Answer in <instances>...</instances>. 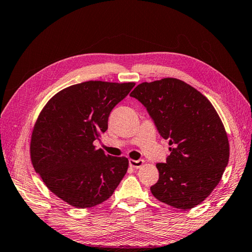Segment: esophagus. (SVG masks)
<instances>
[{
	"label": "esophagus",
	"instance_id": "obj_1",
	"mask_svg": "<svg viewBox=\"0 0 252 252\" xmlns=\"http://www.w3.org/2000/svg\"><path fill=\"white\" fill-rule=\"evenodd\" d=\"M144 160L143 159H139V160H135V159H129V166L132 167V168H140L141 166H143Z\"/></svg>",
	"mask_w": 252,
	"mask_h": 252
}]
</instances>
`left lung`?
Masks as SVG:
<instances>
[{"mask_svg": "<svg viewBox=\"0 0 252 252\" xmlns=\"http://www.w3.org/2000/svg\"><path fill=\"white\" fill-rule=\"evenodd\" d=\"M169 141L166 163L156 164L159 178L153 196L177 209H191L209 196L228 163L230 144L219 114L202 93L181 80L143 82L130 93Z\"/></svg>", "mask_w": 252, "mask_h": 252, "instance_id": "obj_1", "label": "left lung"}]
</instances>
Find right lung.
<instances>
[{
	"label": "right lung",
	"mask_w": 252,
	"mask_h": 252,
	"mask_svg": "<svg viewBox=\"0 0 252 252\" xmlns=\"http://www.w3.org/2000/svg\"><path fill=\"white\" fill-rule=\"evenodd\" d=\"M133 82L88 81L50 98L33 127L30 156L43 182L75 208L105 202L128 169V158L107 155L94 141L108 129L110 112Z\"/></svg>",
	"instance_id": "1"
}]
</instances>
